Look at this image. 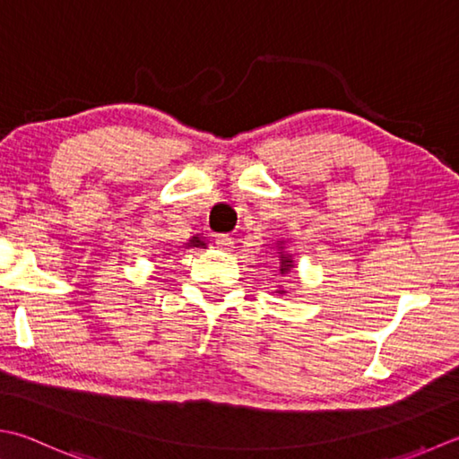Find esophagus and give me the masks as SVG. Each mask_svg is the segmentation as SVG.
I'll use <instances>...</instances> for the list:
<instances>
[{
    "label": "esophagus",
    "mask_w": 459,
    "mask_h": 459,
    "mask_svg": "<svg viewBox=\"0 0 459 459\" xmlns=\"http://www.w3.org/2000/svg\"><path fill=\"white\" fill-rule=\"evenodd\" d=\"M217 245L222 250H232V248H235V238H232L230 235H219L217 237Z\"/></svg>",
    "instance_id": "34e87169"
}]
</instances>
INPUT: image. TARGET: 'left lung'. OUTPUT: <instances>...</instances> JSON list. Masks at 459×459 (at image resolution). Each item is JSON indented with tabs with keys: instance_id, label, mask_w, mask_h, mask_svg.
Returning <instances> with one entry per match:
<instances>
[{
	"instance_id": "8db88e82",
	"label": "left lung",
	"mask_w": 459,
	"mask_h": 459,
	"mask_svg": "<svg viewBox=\"0 0 459 459\" xmlns=\"http://www.w3.org/2000/svg\"><path fill=\"white\" fill-rule=\"evenodd\" d=\"M266 247H268V245H266ZM274 247H276V256H278V271H281L282 276L289 274L290 271H294V255L289 253V250H286V240H284V238H282V240H276ZM271 248H273V247H271ZM274 292H276L278 296L286 294V290L282 289V286H278V289H276Z\"/></svg>"
}]
</instances>
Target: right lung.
Wrapping results in <instances>:
<instances>
[{
    "label": "right lung",
    "mask_w": 459,
    "mask_h": 459,
    "mask_svg": "<svg viewBox=\"0 0 459 459\" xmlns=\"http://www.w3.org/2000/svg\"><path fill=\"white\" fill-rule=\"evenodd\" d=\"M178 248H206V242L199 235H195L186 242H183V247H178Z\"/></svg>",
    "instance_id": "right-lung-1"
}]
</instances>
